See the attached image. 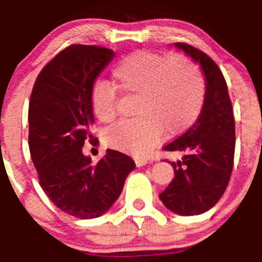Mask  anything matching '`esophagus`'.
I'll use <instances>...</instances> for the list:
<instances>
[{"mask_svg":"<svg viewBox=\"0 0 262 262\" xmlns=\"http://www.w3.org/2000/svg\"><path fill=\"white\" fill-rule=\"evenodd\" d=\"M148 162H149V160H147V158H143V157H139L136 160V165L138 166V167H142V166L147 165Z\"/></svg>","mask_w":262,"mask_h":262,"instance_id":"obj_1","label":"esophagus"}]
</instances>
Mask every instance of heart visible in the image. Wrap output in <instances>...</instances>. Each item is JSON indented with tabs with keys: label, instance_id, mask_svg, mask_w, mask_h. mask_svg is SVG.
<instances>
[{
	"label": "heart",
	"instance_id": "heart-1",
	"mask_svg": "<svg viewBox=\"0 0 262 262\" xmlns=\"http://www.w3.org/2000/svg\"><path fill=\"white\" fill-rule=\"evenodd\" d=\"M116 86L137 94L134 118L119 121L106 133L114 148L146 156L161 141L166 128L171 134L191 125L205 99V80L200 68L182 55L138 50L121 58L113 68ZM94 114L102 123L116 116V91L112 83L97 81L90 91Z\"/></svg>",
	"mask_w": 262,
	"mask_h": 262
}]
</instances>
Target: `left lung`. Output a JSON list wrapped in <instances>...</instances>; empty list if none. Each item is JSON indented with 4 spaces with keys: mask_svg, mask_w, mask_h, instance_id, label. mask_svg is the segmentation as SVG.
<instances>
[{
    "mask_svg": "<svg viewBox=\"0 0 262 262\" xmlns=\"http://www.w3.org/2000/svg\"><path fill=\"white\" fill-rule=\"evenodd\" d=\"M198 62L205 76V99L198 120L165 150L184 152L171 162L175 178L160 199L171 212L198 215L218 203L233 170L236 130L232 102L223 73L209 55L186 43H175Z\"/></svg>",
    "mask_w": 262,
    "mask_h": 262,
    "instance_id": "obj_1",
    "label": "left lung"
}]
</instances>
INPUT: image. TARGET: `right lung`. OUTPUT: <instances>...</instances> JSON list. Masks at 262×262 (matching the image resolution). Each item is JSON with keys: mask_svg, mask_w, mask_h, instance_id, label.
Listing matches in <instances>:
<instances>
[{"mask_svg": "<svg viewBox=\"0 0 262 262\" xmlns=\"http://www.w3.org/2000/svg\"><path fill=\"white\" fill-rule=\"evenodd\" d=\"M114 58L112 49L73 44L41 70L29 104V148L39 182L53 204L80 219L110 209L136 163L107 149L97 163L82 153L95 141L90 91Z\"/></svg>", "mask_w": 262, "mask_h": 262, "instance_id": "add662e5", "label": "right lung"}]
</instances>
